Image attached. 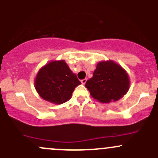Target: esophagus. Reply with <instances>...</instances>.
Instances as JSON below:
<instances>
[{
    "label": "esophagus",
    "instance_id": "1",
    "mask_svg": "<svg viewBox=\"0 0 158 158\" xmlns=\"http://www.w3.org/2000/svg\"><path fill=\"white\" fill-rule=\"evenodd\" d=\"M86 81H87V79H82V80H81V82H82V85H85L86 83Z\"/></svg>",
    "mask_w": 158,
    "mask_h": 158
}]
</instances>
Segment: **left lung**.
I'll return each mask as SVG.
<instances>
[{"instance_id":"obj_1","label":"left lung","mask_w":158,"mask_h":158,"mask_svg":"<svg viewBox=\"0 0 158 158\" xmlns=\"http://www.w3.org/2000/svg\"><path fill=\"white\" fill-rule=\"evenodd\" d=\"M85 87L91 96L99 102L110 103L122 98L130 87L129 74L114 60L100 61Z\"/></svg>"}]
</instances>
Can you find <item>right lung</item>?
<instances>
[{
	"mask_svg": "<svg viewBox=\"0 0 158 158\" xmlns=\"http://www.w3.org/2000/svg\"><path fill=\"white\" fill-rule=\"evenodd\" d=\"M81 82L64 60H51L36 74L35 88L40 97L54 104H61L71 98L75 88Z\"/></svg>",
	"mask_w": 158,
	"mask_h": 158,
	"instance_id": "add662e5",
	"label": "right lung"
}]
</instances>
